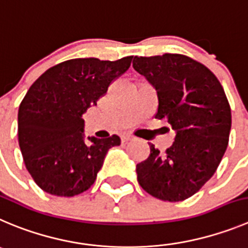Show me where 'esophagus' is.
Segmentation results:
<instances>
[{
	"mask_svg": "<svg viewBox=\"0 0 248 248\" xmlns=\"http://www.w3.org/2000/svg\"><path fill=\"white\" fill-rule=\"evenodd\" d=\"M133 140V136H131V135H124V136H121V140L122 142H128V140Z\"/></svg>",
	"mask_w": 248,
	"mask_h": 248,
	"instance_id": "esophagus-1",
	"label": "esophagus"
}]
</instances>
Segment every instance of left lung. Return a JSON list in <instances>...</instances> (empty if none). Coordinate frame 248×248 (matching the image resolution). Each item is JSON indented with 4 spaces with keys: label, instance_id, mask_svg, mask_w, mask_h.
Here are the masks:
<instances>
[{
    "label": "left lung",
    "instance_id": "left-lung-1",
    "mask_svg": "<svg viewBox=\"0 0 248 248\" xmlns=\"http://www.w3.org/2000/svg\"><path fill=\"white\" fill-rule=\"evenodd\" d=\"M133 68L156 90V119H166L175 142L164 154L150 145L137 164L142 188L153 197L180 202L193 196L214 175L228 148L231 110L218 78L185 55L133 59Z\"/></svg>",
    "mask_w": 248,
    "mask_h": 248
}]
</instances>
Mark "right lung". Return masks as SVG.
Wrapping results in <instances>:
<instances>
[{
	"instance_id": "obj_1",
	"label": "right lung",
	"mask_w": 248,
	"mask_h": 248,
	"mask_svg": "<svg viewBox=\"0 0 248 248\" xmlns=\"http://www.w3.org/2000/svg\"><path fill=\"white\" fill-rule=\"evenodd\" d=\"M133 56L117 61L73 59L51 67L33 83L18 111V140L27 170L43 191L73 197L96 179L119 136L84 138L83 113L103 96Z\"/></svg>"
}]
</instances>
